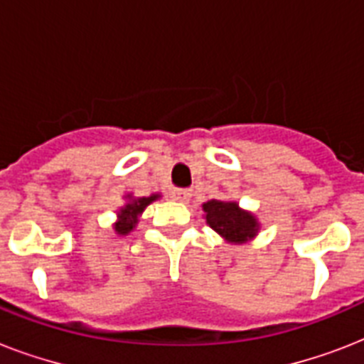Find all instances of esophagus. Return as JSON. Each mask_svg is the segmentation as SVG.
I'll return each mask as SVG.
<instances>
[{
  "label": "esophagus",
  "instance_id": "esophagus-1",
  "mask_svg": "<svg viewBox=\"0 0 364 364\" xmlns=\"http://www.w3.org/2000/svg\"><path fill=\"white\" fill-rule=\"evenodd\" d=\"M191 196H193V193L188 188H173L171 191V198L177 200V202H187Z\"/></svg>",
  "mask_w": 364,
  "mask_h": 364
}]
</instances>
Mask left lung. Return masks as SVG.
<instances>
[{"label":"left lung","mask_w":364,"mask_h":364,"mask_svg":"<svg viewBox=\"0 0 364 364\" xmlns=\"http://www.w3.org/2000/svg\"><path fill=\"white\" fill-rule=\"evenodd\" d=\"M204 211L208 225L228 242H245L257 232V221L253 215L240 210L236 202L210 200L204 204Z\"/></svg>","instance_id":"left-lung-1"}]
</instances>
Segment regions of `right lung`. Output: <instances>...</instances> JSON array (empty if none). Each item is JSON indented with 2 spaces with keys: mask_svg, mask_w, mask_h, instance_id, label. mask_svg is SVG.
Returning <instances> with one entry per match:
<instances>
[{
  "mask_svg": "<svg viewBox=\"0 0 364 364\" xmlns=\"http://www.w3.org/2000/svg\"><path fill=\"white\" fill-rule=\"evenodd\" d=\"M159 198V194L154 196H149V198H137L132 200L130 204H126V208H122L121 213H119V223L115 225V230L119 234H128L134 228V225L137 223V215L141 213L145 208H147L153 200Z\"/></svg>",
  "mask_w": 364,
  "mask_h": 364,
  "instance_id": "add662e5",
  "label": "right lung"
}]
</instances>
